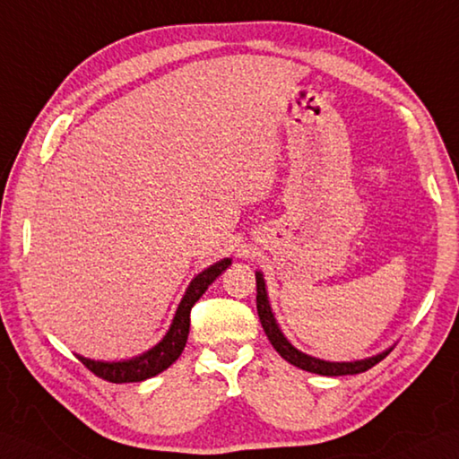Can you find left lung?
<instances>
[{"mask_svg": "<svg viewBox=\"0 0 459 459\" xmlns=\"http://www.w3.org/2000/svg\"><path fill=\"white\" fill-rule=\"evenodd\" d=\"M255 307H258V316L260 323L264 326V333L268 336V340L272 342V346L278 350V354L290 361V364L301 368L305 371H311V374H318V376H354V374H361V371H368L369 368H374L376 364L385 358L389 351H383L379 356L368 358V359H359V361H342V364H334V361H323L303 354L297 348H293L287 338L281 334L280 326L275 325V318L272 315V308L268 303V295H265V283L262 273H255Z\"/></svg>", "mask_w": 459, "mask_h": 459, "instance_id": "left-lung-1", "label": "left lung"}]
</instances>
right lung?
Listing matches in <instances>:
<instances>
[{
  "instance_id": "obj_1",
  "label": "right lung",
  "mask_w": 459,
  "mask_h": 459,
  "mask_svg": "<svg viewBox=\"0 0 459 459\" xmlns=\"http://www.w3.org/2000/svg\"><path fill=\"white\" fill-rule=\"evenodd\" d=\"M230 265V260L225 258L217 264H212L211 268L201 272L197 278L191 281L187 291L181 299L174 323L169 326L168 334L164 336L162 342L148 350L146 354L133 358L129 361H113V364H105V361H93L85 359L80 356L82 364L88 368L91 374L98 377L111 381V383H133V381H144L148 377L158 376L160 371L169 368L179 358L181 351L186 348L187 334H189V315L191 308L199 301V297L207 291V287L215 281L219 275L225 272Z\"/></svg>"
}]
</instances>
